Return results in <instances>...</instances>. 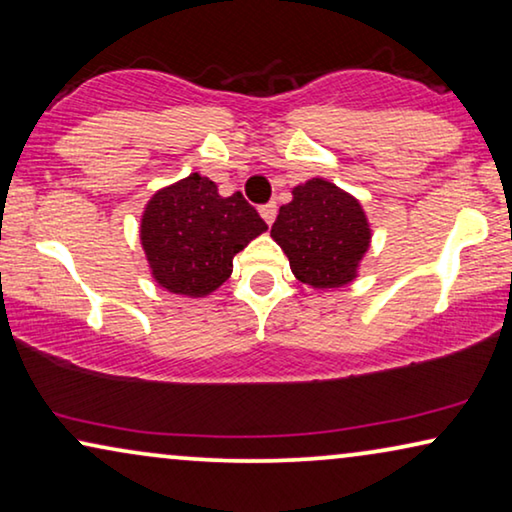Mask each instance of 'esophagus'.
Instances as JSON below:
<instances>
[{"mask_svg": "<svg viewBox=\"0 0 512 512\" xmlns=\"http://www.w3.org/2000/svg\"><path fill=\"white\" fill-rule=\"evenodd\" d=\"M276 211H278L276 201H269V204H264L262 208H259V213H262V218H264L266 225H271V222L276 220Z\"/></svg>", "mask_w": 512, "mask_h": 512, "instance_id": "1", "label": "esophagus"}]
</instances>
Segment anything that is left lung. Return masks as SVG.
<instances>
[{"label":"left lung","mask_w":512,"mask_h":512,"mask_svg":"<svg viewBox=\"0 0 512 512\" xmlns=\"http://www.w3.org/2000/svg\"><path fill=\"white\" fill-rule=\"evenodd\" d=\"M271 236L301 283L329 290L357 276L371 229L355 197L325 178H311L294 187L290 204L280 206Z\"/></svg>","instance_id":"obj_1"}]
</instances>
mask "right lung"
<instances>
[{"label": "right lung", "instance_id": "1", "mask_svg": "<svg viewBox=\"0 0 512 512\" xmlns=\"http://www.w3.org/2000/svg\"><path fill=\"white\" fill-rule=\"evenodd\" d=\"M264 229L241 192L220 197L213 181L190 174L148 201L141 243L164 290L206 297L232 276L234 255Z\"/></svg>", "mask_w": 512, "mask_h": 512}]
</instances>
